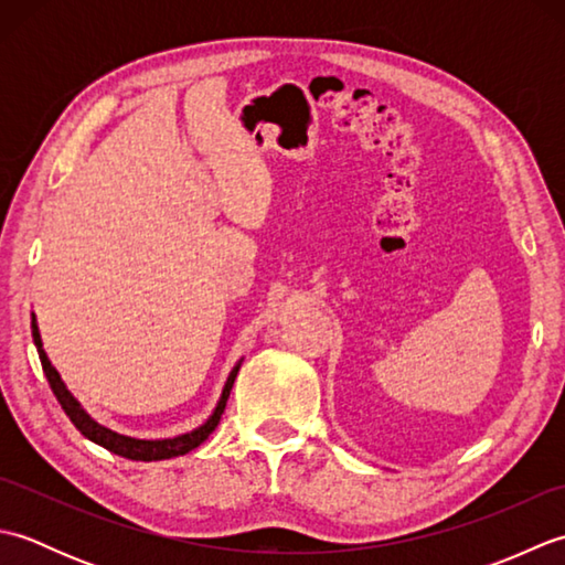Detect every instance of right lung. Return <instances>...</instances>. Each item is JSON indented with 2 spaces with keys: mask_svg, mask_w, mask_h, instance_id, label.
I'll list each match as a JSON object with an SVG mask.
<instances>
[{
  "mask_svg": "<svg viewBox=\"0 0 565 565\" xmlns=\"http://www.w3.org/2000/svg\"><path fill=\"white\" fill-rule=\"evenodd\" d=\"M31 332H33L35 350H39V356H41L45 379H47V383H51V388L55 393L57 403L63 405L65 415L72 419V425H75L89 441L99 444V447L109 449V451H114L118 456H124V459H130V461H162V459H172V456H184L191 449H196L199 444L206 441L211 431L218 427V423H221V415L225 411L227 398H231V391H233V383H235V376H237V371H239V364H243V359H239V362L233 366L231 376H227L225 386H223L218 405H215V411L211 413V417L201 427L186 431V435L170 437V439H138V437L118 435V431L99 425L97 419H94L87 411H84L75 395L67 391L65 381L60 379L57 369L51 364V359H47V354L43 350V342H41L39 322H35L33 313H31Z\"/></svg>",
  "mask_w": 565,
  "mask_h": 565,
  "instance_id": "1",
  "label": "right lung"
}]
</instances>
